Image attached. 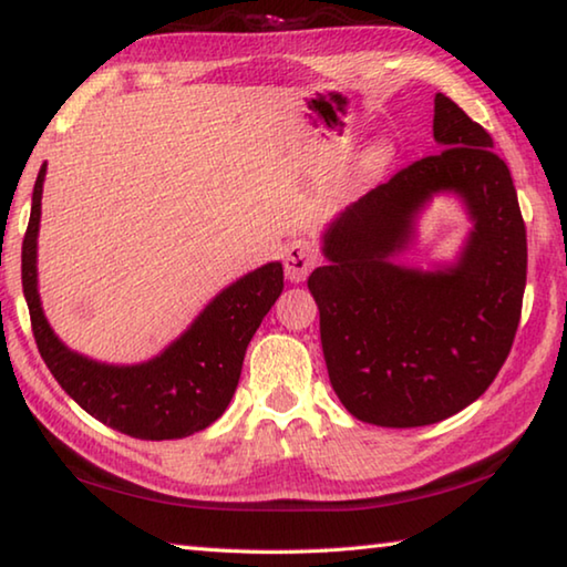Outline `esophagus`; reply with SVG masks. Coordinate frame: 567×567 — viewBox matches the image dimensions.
I'll list each match as a JSON object with an SVG mask.
<instances>
[{
	"label": "esophagus",
	"instance_id": "obj_1",
	"mask_svg": "<svg viewBox=\"0 0 567 567\" xmlns=\"http://www.w3.org/2000/svg\"><path fill=\"white\" fill-rule=\"evenodd\" d=\"M318 247L307 237H295L292 243H287L282 265L285 275L290 282H302L315 265H318Z\"/></svg>",
	"mask_w": 567,
	"mask_h": 567
}]
</instances>
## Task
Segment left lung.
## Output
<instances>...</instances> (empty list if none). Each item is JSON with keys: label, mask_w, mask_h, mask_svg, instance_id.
<instances>
[{"label": "left lung", "mask_w": 567, "mask_h": 567, "mask_svg": "<svg viewBox=\"0 0 567 567\" xmlns=\"http://www.w3.org/2000/svg\"><path fill=\"white\" fill-rule=\"evenodd\" d=\"M433 134L445 150L344 209L324 235L328 265L307 277L332 390L350 415L382 427L433 425L475 402L523 312L527 239L511 169L443 92ZM443 188L466 199L476 223L461 262L437 274L395 266L416 209Z\"/></svg>", "instance_id": "8db88e82"}]
</instances>
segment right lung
Listing matches in <instances>:
<instances>
[{"label":"right lung","instance_id":"obj_1","mask_svg":"<svg viewBox=\"0 0 567 567\" xmlns=\"http://www.w3.org/2000/svg\"><path fill=\"white\" fill-rule=\"evenodd\" d=\"M44 172L42 165L22 243V290L34 342L54 380L92 417L130 437L175 440L213 425L235 395L249 340L282 292V265L270 262L229 285L159 358L132 368L92 362L54 338L37 295Z\"/></svg>","mask_w":567,"mask_h":567}]
</instances>
